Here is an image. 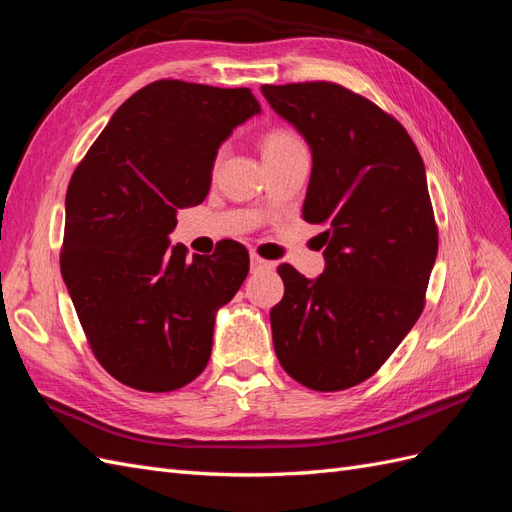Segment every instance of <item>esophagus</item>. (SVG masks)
Returning <instances> with one entry per match:
<instances>
[{
    "label": "esophagus",
    "instance_id": "34e87169",
    "mask_svg": "<svg viewBox=\"0 0 512 512\" xmlns=\"http://www.w3.org/2000/svg\"><path fill=\"white\" fill-rule=\"evenodd\" d=\"M250 262H252V271L254 273H260V271H273L275 269V265L273 262H269V260H265V258H260L258 254H250Z\"/></svg>",
    "mask_w": 512,
    "mask_h": 512
}]
</instances>
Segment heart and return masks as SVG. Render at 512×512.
I'll return each mask as SVG.
<instances>
[{
    "mask_svg": "<svg viewBox=\"0 0 512 512\" xmlns=\"http://www.w3.org/2000/svg\"><path fill=\"white\" fill-rule=\"evenodd\" d=\"M299 143H301L299 138L294 136L292 132H288V130H271L265 136V141H262V153H265V156H269V153L284 151V149H288L292 145H299Z\"/></svg>",
    "mask_w": 512,
    "mask_h": 512,
    "instance_id": "1",
    "label": "heart"
}]
</instances>
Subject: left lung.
Returning a JSON list of instances; mask_svg holds the SVG:
<instances>
[{"label":"left lung","mask_w":512,"mask_h":512,"mask_svg":"<svg viewBox=\"0 0 512 512\" xmlns=\"http://www.w3.org/2000/svg\"><path fill=\"white\" fill-rule=\"evenodd\" d=\"M262 96L312 149L303 220L327 226L316 280L277 267L275 354L307 389L344 391L376 374L425 307L438 254L425 164L395 117L342 85H262Z\"/></svg>","instance_id":"8db88e82"}]
</instances>
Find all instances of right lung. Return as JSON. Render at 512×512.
I'll use <instances>...</instances> for the list:
<instances>
[{
  "label": "right lung",
  "mask_w": 512,
  "mask_h": 512,
  "mask_svg": "<svg viewBox=\"0 0 512 512\" xmlns=\"http://www.w3.org/2000/svg\"><path fill=\"white\" fill-rule=\"evenodd\" d=\"M260 113L247 87L162 79L123 102L76 166L61 275L98 363L121 384L168 393L209 363L215 314L241 288L237 241L185 258L177 211L205 200L220 145Z\"/></svg>",
  "instance_id": "1"
}]
</instances>
